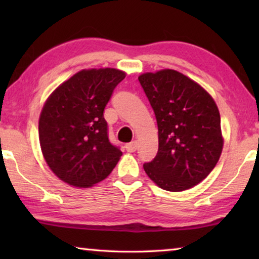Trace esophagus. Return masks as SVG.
Wrapping results in <instances>:
<instances>
[{"label":"esophagus","instance_id":"esophagus-1","mask_svg":"<svg viewBox=\"0 0 259 259\" xmlns=\"http://www.w3.org/2000/svg\"><path fill=\"white\" fill-rule=\"evenodd\" d=\"M125 150L129 153H134L136 150H137V142H131L125 144Z\"/></svg>","mask_w":259,"mask_h":259}]
</instances>
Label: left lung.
Wrapping results in <instances>:
<instances>
[{
  "instance_id": "1",
  "label": "left lung",
  "mask_w": 259,
  "mask_h": 259,
  "mask_svg": "<svg viewBox=\"0 0 259 259\" xmlns=\"http://www.w3.org/2000/svg\"><path fill=\"white\" fill-rule=\"evenodd\" d=\"M154 111L159 150L144 170L162 190L181 192L211 172L223 150L216 103L198 83L174 69L138 77Z\"/></svg>"
}]
</instances>
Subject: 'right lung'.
Here are the masks:
<instances>
[{"mask_svg":"<svg viewBox=\"0 0 259 259\" xmlns=\"http://www.w3.org/2000/svg\"><path fill=\"white\" fill-rule=\"evenodd\" d=\"M125 73L83 69L60 84L42 108L38 136L45 160L57 177L90 187L112 172L122 155L108 139L104 109Z\"/></svg>","mask_w":259,"mask_h":259,"instance_id":"1","label":"right lung"}]
</instances>
